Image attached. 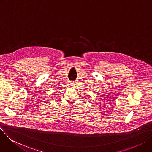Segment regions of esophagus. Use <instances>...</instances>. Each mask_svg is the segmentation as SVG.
Wrapping results in <instances>:
<instances>
[{"label":"esophagus","mask_w":152,"mask_h":152,"mask_svg":"<svg viewBox=\"0 0 152 152\" xmlns=\"http://www.w3.org/2000/svg\"><path fill=\"white\" fill-rule=\"evenodd\" d=\"M71 85H72V86H75V85H76V82H75V81L71 82Z\"/></svg>","instance_id":"34e87169"}]
</instances>
